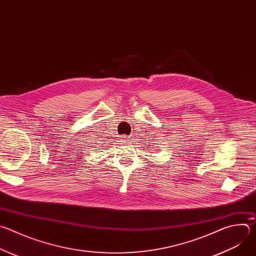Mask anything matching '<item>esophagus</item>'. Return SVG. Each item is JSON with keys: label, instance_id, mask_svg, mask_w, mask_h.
Returning <instances> with one entry per match:
<instances>
[{"label": "esophagus", "instance_id": "obj_1", "mask_svg": "<svg viewBox=\"0 0 256 256\" xmlns=\"http://www.w3.org/2000/svg\"><path fill=\"white\" fill-rule=\"evenodd\" d=\"M124 138H128V136H124Z\"/></svg>", "mask_w": 256, "mask_h": 256}]
</instances>
